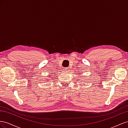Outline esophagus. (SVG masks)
<instances>
[{
	"label": "esophagus",
	"mask_w": 128,
	"mask_h": 128,
	"mask_svg": "<svg viewBox=\"0 0 128 128\" xmlns=\"http://www.w3.org/2000/svg\"><path fill=\"white\" fill-rule=\"evenodd\" d=\"M69 68H64V72H66V73H68V71H69Z\"/></svg>",
	"instance_id": "esophagus-1"
}]
</instances>
